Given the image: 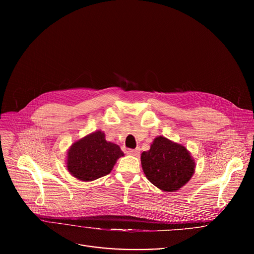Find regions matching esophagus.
Returning <instances> with one entry per match:
<instances>
[{"instance_id":"obj_1","label":"esophagus","mask_w":254,"mask_h":254,"mask_svg":"<svg viewBox=\"0 0 254 254\" xmlns=\"http://www.w3.org/2000/svg\"><path fill=\"white\" fill-rule=\"evenodd\" d=\"M139 149H134V150H132V149H129V150H127V155H129V156H133V157H138L139 156Z\"/></svg>"}]
</instances>
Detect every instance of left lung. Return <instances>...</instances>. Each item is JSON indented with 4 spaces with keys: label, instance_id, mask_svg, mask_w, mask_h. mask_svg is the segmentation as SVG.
<instances>
[{
    "label": "left lung",
    "instance_id": "left-lung-1",
    "mask_svg": "<svg viewBox=\"0 0 254 254\" xmlns=\"http://www.w3.org/2000/svg\"><path fill=\"white\" fill-rule=\"evenodd\" d=\"M142 171L150 182L165 192L184 187L195 173V160L183 144L163 135L156 136L140 156Z\"/></svg>",
    "mask_w": 254,
    "mask_h": 254
}]
</instances>
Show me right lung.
Returning a JSON list of instances; mask_svg holds the SVG:
<instances>
[{"label":"right lung","mask_w":254,"mask_h":254,"mask_svg":"<svg viewBox=\"0 0 254 254\" xmlns=\"http://www.w3.org/2000/svg\"><path fill=\"white\" fill-rule=\"evenodd\" d=\"M125 154L117 143L107 141L105 133L95 130L77 139L67 151L68 172L83 182H90L110 174Z\"/></svg>","instance_id":"add662e5"}]
</instances>
